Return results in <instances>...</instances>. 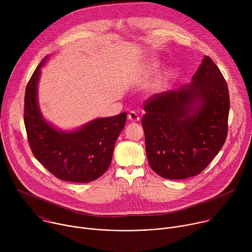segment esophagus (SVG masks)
Listing matches in <instances>:
<instances>
[{
  "mask_svg": "<svg viewBox=\"0 0 252 252\" xmlns=\"http://www.w3.org/2000/svg\"><path fill=\"white\" fill-rule=\"evenodd\" d=\"M127 119H128L130 122H138V121H139V116H138L135 112H130V113L127 115Z\"/></svg>",
  "mask_w": 252,
  "mask_h": 252,
  "instance_id": "1",
  "label": "esophagus"
}]
</instances>
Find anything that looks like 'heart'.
Returning a JSON list of instances; mask_svg holds the SVG:
<instances>
[{
  "instance_id": "b5f03b06",
  "label": "heart",
  "mask_w": 252,
  "mask_h": 252,
  "mask_svg": "<svg viewBox=\"0 0 252 252\" xmlns=\"http://www.w3.org/2000/svg\"><path fill=\"white\" fill-rule=\"evenodd\" d=\"M159 66V61L156 58H152L148 61L146 65L143 66V70H145L146 74H153Z\"/></svg>"
}]
</instances>
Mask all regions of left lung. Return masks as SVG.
<instances>
[{
	"mask_svg": "<svg viewBox=\"0 0 252 252\" xmlns=\"http://www.w3.org/2000/svg\"><path fill=\"white\" fill-rule=\"evenodd\" d=\"M141 124L150 166L167 179L200 173L227 135L229 93L213 61L204 56L191 83L150 97Z\"/></svg>",
	"mask_w": 252,
	"mask_h": 252,
	"instance_id": "obj_1",
	"label": "left lung"
}]
</instances>
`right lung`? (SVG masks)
<instances>
[{"label": "right lung", "mask_w": 252, "mask_h": 252, "mask_svg": "<svg viewBox=\"0 0 252 252\" xmlns=\"http://www.w3.org/2000/svg\"><path fill=\"white\" fill-rule=\"evenodd\" d=\"M46 57L34 69L25 94L24 122L33 156L62 181L90 183L110 167L115 143L125 127L126 113L98 118L73 130H62L43 116L38 84Z\"/></svg>", "instance_id": "obj_1"}]
</instances>
